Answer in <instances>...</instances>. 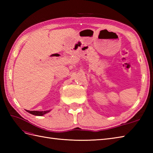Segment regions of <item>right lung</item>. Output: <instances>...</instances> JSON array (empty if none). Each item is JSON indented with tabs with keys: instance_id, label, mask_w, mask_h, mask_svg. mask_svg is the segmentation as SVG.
<instances>
[{
	"instance_id": "obj_1",
	"label": "right lung",
	"mask_w": 153,
	"mask_h": 153,
	"mask_svg": "<svg viewBox=\"0 0 153 153\" xmlns=\"http://www.w3.org/2000/svg\"><path fill=\"white\" fill-rule=\"evenodd\" d=\"M27 112L35 116H43L48 112H50V110H47V111H30V110H27Z\"/></svg>"
}]
</instances>
